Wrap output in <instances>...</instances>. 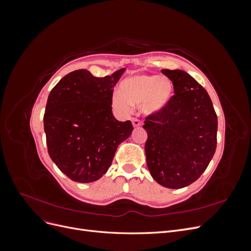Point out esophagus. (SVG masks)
<instances>
[{
    "mask_svg": "<svg viewBox=\"0 0 251 251\" xmlns=\"http://www.w3.org/2000/svg\"><path fill=\"white\" fill-rule=\"evenodd\" d=\"M132 124L134 127H139L141 126V121L138 118H132Z\"/></svg>",
    "mask_w": 251,
    "mask_h": 251,
    "instance_id": "obj_1",
    "label": "esophagus"
}]
</instances>
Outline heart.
I'll list each match as a JSON object with an SVG mask.
<instances>
[{"instance_id": "heart-1", "label": "heart", "mask_w": 251, "mask_h": 251, "mask_svg": "<svg viewBox=\"0 0 251 251\" xmlns=\"http://www.w3.org/2000/svg\"><path fill=\"white\" fill-rule=\"evenodd\" d=\"M120 91L121 93H115L112 98L114 108L127 112L131 104H142V110L151 114L168 103L173 93V83L157 75H136L121 82Z\"/></svg>"}]
</instances>
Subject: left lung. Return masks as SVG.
<instances>
[{
	"mask_svg": "<svg viewBox=\"0 0 251 251\" xmlns=\"http://www.w3.org/2000/svg\"><path fill=\"white\" fill-rule=\"evenodd\" d=\"M161 72L172 80L175 94L144 120L147 164L159 184L182 188L199 179L214 156L218 118L206 90L191 75Z\"/></svg>",
	"mask_w": 251,
	"mask_h": 251,
	"instance_id": "1",
	"label": "left lung"
}]
</instances>
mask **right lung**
Returning <instances> with one entry per match:
<instances>
[{
    "label": "right lung",
    "mask_w": 251,
    "mask_h": 251,
    "mask_svg": "<svg viewBox=\"0 0 251 251\" xmlns=\"http://www.w3.org/2000/svg\"><path fill=\"white\" fill-rule=\"evenodd\" d=\"M125 70L103 77L76 70L51 90L44 114L48 153L72 181L100 179L119 144L132 134L131 121H118L112 113L114 87Z\"/></svg>",
    "instance_id": "add662e5"
}]
</instances>
